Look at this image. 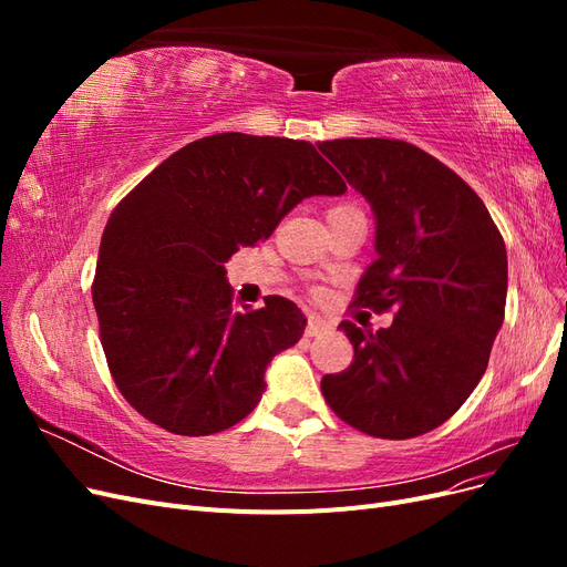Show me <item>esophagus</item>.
I'll return each mask as SVG.
<instances>
[{"mask_svg":"<svg viewBox=\"0 0 567 567\" xmlns=\"http://www.w3.org/2000/svg\"><path fill=\"white\" fill-rule=\"evenodd\" d=\"M331 331H333V326L329 321L319 319V317H310V321H307V329H305V333L310 338H319V336H326Z\"/></svg>","mask_w":567,"mask_h":567,"instance_id":"obj_1","label":"esophagus"}]
</instances>
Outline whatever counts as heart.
<instances>
[{"instance_id": "1", "label": "heart", "mask_w": 567, "mask_h": 567, "mask_svg": "<svg viewBox=\"0 0 567 567\" xmlns=\"http://www.w3.org/2000/svg\"><path fill=\"white\" fill-rule=\"evenodd\" d=\"M348 208H352V205H336V208H331V210H348ZM329 210V213H331Z\"/></svg>"}]
</instances>
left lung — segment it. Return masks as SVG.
<instances>
[{
  "label": "left lung",
  "mask_w": 567,
  "mask_h": 567,
  "mask_svg": "<svg viewBox=\"0 0 567 567\" xmlns=\"http://www.w3.org/2000/svg\"><path fill=\"white\" fill-rule=\"evenodd\" d=\"M375 219V260L357 302L388 329L342 321L352 364L321 379L336 414L357 431L406 440L442 425L483 379L504 323L508 262L485 203L447 165L398 140L317 144Z\"/></svg>",
  "instance_id": "1"
}]
</instances>
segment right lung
<instances>
[{
    "mask_svg": "<svg viewBox=\"0 0 567 567\" xmlns=\"http://www.w3.org/2000/svg\"><path fill=\"white\" fill-rule=\"evenodd\" d=\"M348 186L310 142L221 132L186 144L117 203L92 300L113 381L144 419L213 435L246 419L307 319L279 296L231 307L225 262L310 196Z\"/></svg>",
    "mask_w": 567,
    "mask_h": 567,
    "instance_id": "add662e5",
    "label": "right lung"
}]
</instances>
